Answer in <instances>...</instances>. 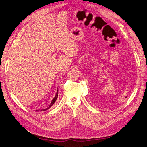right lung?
Returning <instances> with one entry per match:
<instances>
[{"mask_svg":"<svg viewBox=\"0 0 147 147\" xmlns=\"http://www.w3.org/2000/svg\"><path fill=\"white\" fill-rule=\"evenodd\" d=\"M58 89H57V93H56V95H55V96L53 98V99L52 100V101H51V103H50V105H49V106L48 107H47L46 109H38V110H36V111H47V110H48V109H49V108H51V107L53 104L55 103V102L56 101V100H57V98H58Z\"/></svg>","mask_w":147,"mask_h":147,"instance_id":"1","label":"right lung"}]
</instances>
